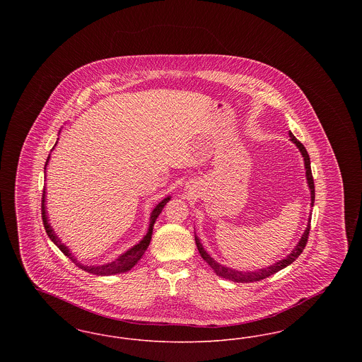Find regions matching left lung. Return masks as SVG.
Instances as JSON below:
<instances>
[{"label": "left lung", "mask_w": 362, "mask_h": 362, "mask_svg": "<svg viewBox=\"0 0 362 362\" xmlns=\"http://www.w3.org/2000/svg\"><path fill=\"white\" fill-rule=\"evenodd\" d=\"M289 136H291L293 142L297 145V148L300 149L301 155L304 157V164H305V171H307L305 173H307V180H308V186H310V205L313 206V202H315V185H313V176H312V171H310V155H308V152H307L305 146H304V145H303L297 138L293 136L292 132L289 133ZM310 229V224L307 226V229H305L304 235L301 236L300 243L296 245V248L293 250L292 252H291L286 258L282 259V260H279V262L274 263L273 266L266 267V269H260L258 272H247V273L244 272V273H243V272H236V270H232V269H229V267H225L223 264L217 263L214 259L211 258V257L207 254L206 251H205V248L202 247L201 241H199V239H198L197 236H195V244H197V247H198V251H199L201 257H202L204 260L206 262L207 264H209V266L216 272V274H217V276H223V278H226V279L233 281V282H255V281H260V279H263V278H266V276H272V274H274L276 272L282 270L284 267L289 266V264L293 263L296 259L298 258V257L301 255V252L304 251V248H305L307 243H308Z\"/></svg>", "instance_id": "8db88e82"}]
</instances>
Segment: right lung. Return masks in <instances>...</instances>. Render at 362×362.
<instances>
[{
    "label": "right lung",
    "instance_id": "add662e5",
    "mask_svg": "<svg viewBox=\"0 0 362 362\" xmlns=\"http://www.w3.org/2000/svg\"><path fill=\"white\" fill-rule=\"evenodd\" d=\"M49 158L50 156L47 157V161H46V165L49 163ZM46 170V167H45ZM45 189H43V195H42V220H43V225H45V229H46V233L49 235V238L52 239V243L68 257V258L76 263L80 269H83L84 272H88L90 274H96V276H111V274H119V273H124L127 270H130L136 263H137L139 259L142 258L144 252L146 251L151 239H152V232H153V224H155L156 218L158 217V214L161 213L163 207L165 206V204L170 201V197L164 198L157 206L153 209L152 214H151V224H149V229H148V233L145 235V238L142 240L138 243L137 245H134L133 248H130L127 252H124L123 255H121L119 258L115 259L114 262H110L107 264L103 266H84L81 263H78L76 258L70 254L69 248L65 247L64 243H61L59 239L57 238V235L52 232V226L47 223V216H46V207H45Z\"/></svg>",
    "mask_w": 362,
    "mask_h": 362
}]
</instances>
